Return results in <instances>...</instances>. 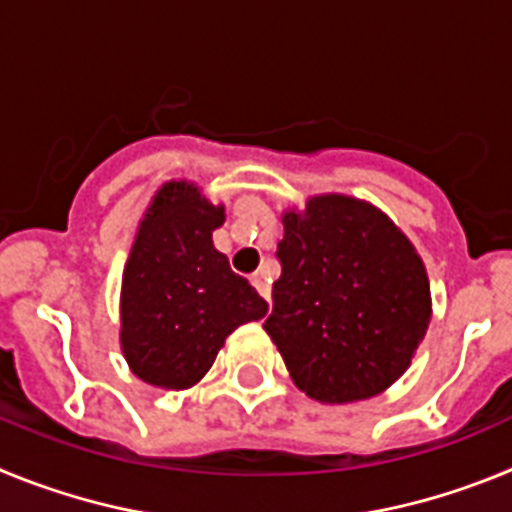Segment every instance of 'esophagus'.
<instances>
[{
	"label": "esophagus",
	"mask_w": 512,
	"mask_h": 512,
	"mask_svg": "<svg viewBox=\"0 0 512 512\" xmlns=\"http://www.w3.org/2000/svg\"><path fill=\"white\" fill-rule=\"evenodd\" d=\"M251 282H253V287H256V292H259V295L264 297L266 302H269V300H271V287H269V282H266L264 277H259V274H256V277H253Z\"/></svg>",
	"instance_id": "34e87169"
}]
</instances>
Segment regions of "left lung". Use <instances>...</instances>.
<instances>
[{"label":"left lung","instance_id":"1","mask_svg":"<svg viewBox=\"0 0 512 512\" xmlns=\"http://www.w3.org/2000/svg\"><path fill=\"white\" fill-rule=\"evenodd\" d=\"M282 274L264 330L292 382L323 405L382 395L431 323L428 271L390 215L348 194L282 212Z\"/></svg>","mask_w":512,"mask_h":512}]
</instances>
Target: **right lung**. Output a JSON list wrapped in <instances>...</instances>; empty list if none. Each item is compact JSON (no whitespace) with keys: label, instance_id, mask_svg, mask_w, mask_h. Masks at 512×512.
I'll use <instances>...</instances> for the list:
<instances>
[{"label":"right lung","instance_id":"1","mask_svg":"<svg viewBox=\"0 0 512 512\" xmlns=\"http://www.w3.org/2000/svg\"><path fill=\"white\" fill-rule=\"evenodd\" d=\"M223 223L225 205L187 179L161 184L140 217L120 289V348L140 382L189 390L225 338L269 310L212 243Z\"/></svg>","mask_w":512,"mask_h":512}]
</instances>
